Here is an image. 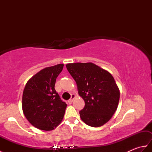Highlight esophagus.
Segmentation results:
<instances>
[{"mask_svg": "<svg viewBox=\"0 0 152 152\" xmlns=\"http://www.w3.org/2000/svg\"><path fill=\"white\" fill-rule=\"evenodd\" d=\"M75 97H76L75 94H72V95H71V99H69V101H68V103H69V104H72V102H73V100H74V99H75Z\"/></svg>", "mask_w": 152, "mask_h": 152, "instance_id": "1", "label": "esophagus"}]
</instances>
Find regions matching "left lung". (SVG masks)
Segmentation results:
<instances>
[{"mask_svg": "<svg viewBox=\"0 0 152 152\" xmlns=\"http://www.w3.org/2000/svg\"><path fill=\"white\" fill-rule=\"evenodd\" d=\"M75 80L78 94L85 101L80 116L86 124L99 127L112 118L118 108L120 92L114 77L96 64L74 63L66 64Z\"/></svg>", "mask_w": 152, "mask_h": 152, "instance_id": "obj_1", "label": "left lung"}]
</instances>
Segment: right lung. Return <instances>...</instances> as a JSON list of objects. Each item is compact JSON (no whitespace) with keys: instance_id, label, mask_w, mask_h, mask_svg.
<instances>
[{"instance_id":"right-lung-1","label":"right lung","mask_w":152,"mask_h":152,"mask_svg":"<svg viewBox=\"0 0 152 152\" xmlns=\"http://www.w3.org/2000/svg\"><path fill=\"white\" fill-rule=\"evenodd\" d=\"M63 64L46 67L28 80L23 92V112L30 124L40 130L52 131L62 121L67 104L55 89Z\"/></svg>"}]
</instances>
